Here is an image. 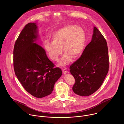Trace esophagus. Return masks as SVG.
Instances as JSON below:
<instances>
[{"instance_id": "obj_1", "label": "esophagus", "mask_w": 124, "mask_h": 124, "mask_svg": "<svg viewBox=\"0 0 124 124\" xmlns=\"http://www.w3.org/2000/svg\"><path fill=\"white\" fill-rule=\"evenodd\" d=\"M62 72L64 74H66L67 73H68V71L66 70V68H64L62 69Z\"/></svg>"}]
</instances>
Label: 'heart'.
Returning a JSON list of instances; mask_svg holds the SVG:
<instances>
[{
	"label": "heart",
	"instance_id": "1",
	"mask_svg": "<svg viewBox=\"0 0 124 124\" xmlns=\"http://www.w3.org/2000/svg\"><path fill=\"white\" fill-rule=\"evenodd\" d=\"M51 39L52 42H44L45 49L51 59L57 61L62 53V47L65 52L59 65L64 66L71 62L73 56L77 57L81 54L86 43V35L81 27L68 24L55 31Z\"/></svg>",
	"mask_w": 124,
	"mask_h": 124
}]
</instances>
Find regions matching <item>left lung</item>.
<instances>
[{
  "mask_svg": "<svg viewBox=\"0 0 124 124\" xmlns=\"http://www.w3.org/2000/svg\"><path fill=\"white\" fill-rule=\"evenodd\" d=\"M70 69L75 79L73 90L78 95L90 96L102 84L109 70L108 52L107 41L96 27L91 41Z\"/></svg>",
  "mask_w": 124,
  "mask_h": 124,
  "instance_id": "8db88e82",
  "label": "left lung"
}]
</instances>
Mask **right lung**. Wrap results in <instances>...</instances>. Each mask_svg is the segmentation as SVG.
<instances>
[{
  "label": "right lung",
  "mask_w": 124,
  "mask_h": 124,
  "mask_svg": "<svg viewBox=\"0 0 124 124\" xmlns=\"http://www.w3.org/2000/svg\"><path fill=\"white\" fill-rule=\"evenodd\" d=\"M38 36L36 23L25 26L14 46L13 62L15 75L23 87L33 96L41 98L52 93L62 73L37 44Z\"/></svg>",
  "instance_id": "obj_1"
}]
</instances>
